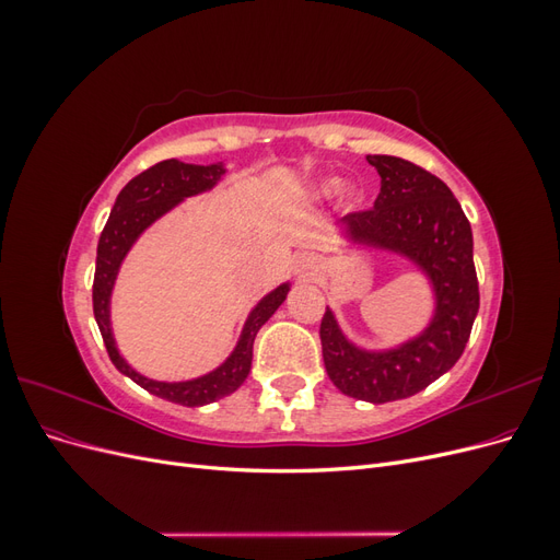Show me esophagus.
<instances>
[{
    "instance_id": "34e87169",
    "label": "esophagus",
    "mask_w": 560,
    "mask_h": 560,
    "mask_svg": "<svg viewBox=\"0 0 560 560\" xmlns=\"http://www.w3.org/2000/svg\"><path fill=\"white\" fill-rule=\"evenodd\" d=\"M292 268H294V273H296V276H301V278H311V276H315V270H317V259L313 257V254H308V252L296 254Z\"/></svg>"
}]
</instances>
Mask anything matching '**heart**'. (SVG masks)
<instances>
[{
    "label": "heart",
    "instance_id": "obj_1",
    "mask_svg": "<svg viewBox=\"0 0 560 560\" xmlns=\"http://www.w3.org/2000/svg\"><path fill=\"white\" fill-rule=\"evenodd\" d=\"M338 189H341V179L338 177H327V179H322L315 189H313V196L315 198H329V196H334ZM348 196L350 198H358L360 194H358V189H348Z\"/></svg>",
    "mask_w": 560,
    "mask_h": 560
}]
</instances>
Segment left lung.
<instances>
[{
    "mask_svg": "<svg viewBox=\"0 0 560 560\" xmlns=\"http://www.w3.org/2000/svg\"><path fill=\"white\" fill-rule=\"evenodd\" d=\"M381 175L374 208L341 219L346 241L395 252L428 276L434 292L430 325L406 343L364 350L348 341L331 308L319 325L322 358L343 395L371 404L411 397L460 360L479 313L471 226L448 186L397 156H366Z\"/></svg>",
    "mask_w": 560,
    "mask_h": 560,
    "instance_id": "left-lung-1",
    "label": "left lung"
}]
</instances>
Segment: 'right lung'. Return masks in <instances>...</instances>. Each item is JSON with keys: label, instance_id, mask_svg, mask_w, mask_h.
<instances>
[{"label": "right lung", "instance_id": "obj_1", "mask_svg": "<svg viewBox=\"0 0 560 560\" xmlns=\"http://www.w3.org/2000/svg\"><path fill=\"white\" fill-rule=\"evenodd\" d=\"M224 173H226L224 163L194 165V163H182L177 159H171V161H161L156 165H151L149 171L132 177L124 186L121 194L116 196L112 214L97 243L95 278H93V313H95L100 334H103V341L107 346L109 360L124 376L144 387L147 393L182 406L212 404L217 399L235 393V389L245 383L252 366L254 338H257V331L266 325L268 317L282 306L287 292H290V282H282L280 287H276L273 292H268L257 306L252 308V313L245 319L238 343H235L233 352L229 354L224 364H219L206 376L179 381V383L147 378L138 374V371L121 358V352H118L114 334H112L109 301H112V290L118 276V268H121L126 254L130 252L135 241H138L140 235L156 222V219H161L165 212H171L175 206H179L184 198L210 191L212 186L224 177Z\"/></svg>", "mask_w": 560, "mask_h": 560}]
</instances>
